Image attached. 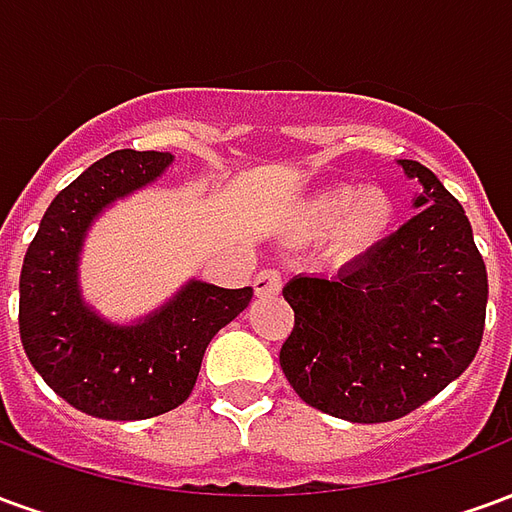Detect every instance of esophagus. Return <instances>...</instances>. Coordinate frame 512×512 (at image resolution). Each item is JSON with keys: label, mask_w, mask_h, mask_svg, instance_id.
Returning <instances> with one entry per match:
<instances>
[{"label": "esophagus", "mask_w": 512, "mask_h": 512, "mask_svg": "<svg viewBox=\"0 0 512 512\" xmlns=\"http://www.w3.org/2000/svg\"><path fill=\"white\" fill-rule=\"evenodd\" d=\"M252 285H255L257 296H277L279 290H282V274H279L277 268H263V271L255 274Z\"/></svg>", "instance_id": "esophagus-1"}]
</instances>
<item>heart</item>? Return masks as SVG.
<instances>
[{
	"label": "heart",
	"mask_w": 512,
	"mask_h": 512,
	"mask_svg": "<svg viewBox=\"0 0 512 512\" xmlns=\"http://www.w3.org/2000/svg\"><path fill=\"white\" fill-rule=\"evenodd\" d=\"M397 216L395 200L384 189L329 186L315 191L296 208L293 222L304 235L332 233L334 246L343 257L367 255L392 233Z\"/></svg>",
	"instance_id": "1"
}]
</instances>
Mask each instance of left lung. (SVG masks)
Instances as JSON below:
<instances>
[{
    "instance_id": "8db88e82",
    "label": "left lung",
    "mask_w": 512,
    "mask_h": 512,
    "mask_svg": "<svg viewBox=\"0 0 512 512\" xmlns=\"http://www.w3.org/2000/svg\"><path fill=\"white\" fill-rule=\"evenodd\" d=\"M400 164L422 186V211L334 279L296 277L282 290L296 318L282 373L307 406L348 422L406 417L483 343L488 274L472 224L428 167Z\"/></svg>"
}]
</instances>
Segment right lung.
<instances>
[{
  "label": "right lung",
  "mask_w": 512,
  "mask_h": 512,
  "mask_svg": "<svg viewBox=\"0 0 512 512\" xmlns=\"http://www.w3.org/2000/svg\"><path fill=\"white\" fill-rule=\"evenodd\" d=\"M172 164L158 150H115L54 197L21 268L18 329L29 362L73 408L98 419H147L178 408L222 326L252 288L189 282L136 326H115L84 307L76 266L87 227L109 202L156 180Z\"/></svg>",
  "instance_id": "1"
}]
</instances>
